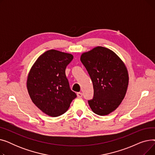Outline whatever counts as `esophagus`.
<instances>
[{"label": "esophagus", "mask_w": 155, "mask_h": 155, "mask_svg": "<svg viewBox=\"0 0 155 155\" xmlns=\"http://www.w3.org/2000/svg\"><path fill=\"white\" fill-rule=\"evenodd\" d=\"M77 97H79V98H80V97H82L83 96V94L82 92H77Z\"/></svg>", "instance_id": "34e87169"}]
</instances>
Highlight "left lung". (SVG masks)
Masks as SVG:
<instances>
[{"mask_svg":"<svg viewBox=\"0 0 155 155\" xmlns=\"http://www.w3.org/2000/svg\"><path fill=\"white\" fill-rule=\"evenodd\" d=\"M80 60L93 84L94 97L88 101L89 105L96 114L108 115L126 93L129 77L124 63L114 52L102 46L83 53Z\"/></svg>","mask_w":155,"mask_h":155,"instance_id":"obj_1","label":"left lung"}]
</instances>
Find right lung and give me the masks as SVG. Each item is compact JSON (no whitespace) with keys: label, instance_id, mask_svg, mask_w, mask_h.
Wrapping results in <instances>:
<instances>
[{"label":"right lung","instance_id":"right-lung-1","mask_svg":"<svg viewBox=\"0 0 155 155\" xmlns=\"http://www.w3.org/2000/svg\"><path fill=\"white\" fill-rule=\"evenodd\" d=\"M73 58L71 54L48 50L39 57L29 73L27 88L31 99L48 116L62 115L77 97L65 75Z\"/></svg>","mask_w":155,"mask_h":155}]
</instances>
